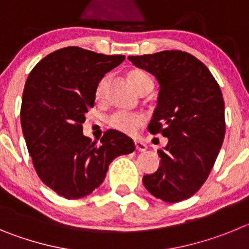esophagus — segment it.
Here are the masks:
<instances>
[{
	"instance_id": "obj_1",
	"label": "esophagus",
	"mask_w": 249,
	"mask_h": 249,
	"mask_svg": "<svg viewBox=\"0 0 249 249\" xmlns=\"http://www.w3.org/2000/svg\"><path fill=\"white\" fill-rule=\"evenodd\" d=\"M135 146H136V149L141 152H143L147 149V144L144 143V142H142V141H135Z\"/></svg>"
}]
</instances>
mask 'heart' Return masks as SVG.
<instances>
[{
  "mask_svg": "<svg viewBox=\"0 0 249 249\" xmlns=\"http://www.w3.org/2000/svg\"><path fill=\"white\" fill-rule=\"evenodd\" d=\"M128 80L131 81L132 86L135 87L136 91L140 94L149 93L153 89V81L151 77L143 71L140 70H133L128 73ZM108 83V78L105 77L100 81L96 89V97L97 100H102L105 94L106 87ZM146 118L143 114L137 113H127V112H114L107 118V123L111 128L116 129L118 132L126 133V135H133L138 128L144 123Z\"/></svg>",
  "mask_w": 249,
  "mask_h": 249,
  "instance_id": "heart-1",
  "label": "heart"
}]
</instances>
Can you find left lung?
I'll return each mask as SVG.
<instances>
[{
    "label": "left lung",
    "mask_w": 249,
    "mask_h": 249,
    "mask_svg": "<svg viewBox=\"0 0 249 249\" xmlns=\"http://www.w3.org/2000/svg\"><path fill=\"white\" fill-rule=\"evenodd\" d=\"M128 59L160 83L148 129L168 138L167 146L158 151V169L143 177L144 187L168 203L190 198L208 178L223 143L221 89L210 70L187 52L160 51Z\"/></svg>",
    "instance_id": "left-lung-1"
}]
</instances>
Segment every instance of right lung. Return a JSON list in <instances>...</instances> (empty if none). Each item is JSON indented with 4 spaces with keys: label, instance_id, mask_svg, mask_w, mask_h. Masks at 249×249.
<instances>
[{
    "label": "right lung",
    "instance_id": "1",
    "mask_svg": "<svg viewBox=\"0 0 249 249\" xmlns=\"http://www.w3.org/2000/svg\"><path fill=\"white\" fill-rule=\"evenodd\" d=\"M124 56L66 47L42 58L26 81L21 124L28 153L41 181L67 199L82 198L100 187L112 160L135 151V142L108 129L96 144L83 136L85 114L96 89Z\"/></svg>",
    "mask_w": 249,
    "mask_h": 249
}]
</instances>
